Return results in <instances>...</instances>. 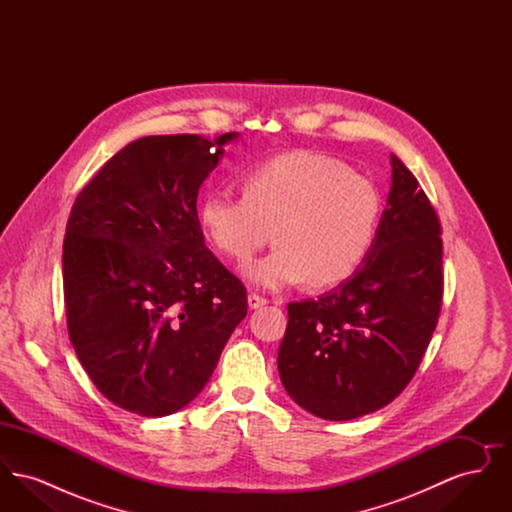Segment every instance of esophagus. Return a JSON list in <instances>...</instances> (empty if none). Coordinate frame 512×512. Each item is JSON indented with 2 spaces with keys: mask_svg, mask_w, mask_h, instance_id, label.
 <instances>
[{
  "mask_svg": "<svg viewBox=\"0 0 512 512\" xmlns=\"http://www.w3.org/2000/svg\"><path fill=\"white\" fill-rule=\"evenodd\" d=\"M247 303H249L251 309H259V307L267 305L268 299L267 297H263V295H259V293H249V295H247Z\"/></svg>",
  "mask_w": 512,
  "mask_h": 512,
  "instance_id": "1",
  "label": "esophagus"
}]
</instances>
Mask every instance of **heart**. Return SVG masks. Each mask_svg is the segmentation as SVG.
Segmentation results:
<instances>
[{"label":"heart","mask_w":512,"mask_h":512,"mask_svg":"<svg viewBox=\"0 0 512 512\" xmlns=\"http://www.w3.org/2000/svg\"><path fill=\"white\" fill-rule=\"evenodd\" d=\"M244 190H209L199 222L213 247L236 263L253 259L274 232V251L245 267L251 284L280 290L309 280L326 288L365 263L382 213L380 194L365 176L332 157L290 151L253 165Z\"/></svg>","instance_id":"1"}]
</instances>
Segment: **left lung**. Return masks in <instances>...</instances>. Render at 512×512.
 <instances>
[{
	"label": "left lung",
	"mask_w": 512,
	"mask_h": 512,
	"mask_svg": "<svg viewBox=\"0 0 512 512\" xmlns=\"http://www.w3.org/2000/svg\"><path fill=\"white\" fill-rule=\"evenodd\" d=\"M441 263L438 213L391 155L388 205L365 263L332 292L288 305L278 372L293 401L324 420H351L405 390L438 326Z\"/></svg>",
	"instance_id": "1"
}]
</instances>
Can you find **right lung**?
<instances>
[{"label":"right lung","mask_w":512,"mask_h":512,"mask_svg":"<svg viewBox=\"0 0 512 512\" xmlns=\"http://www.w3.org/2000/svg\"><path fill=\"white\" fill-rule=\"evenodd\" d=\"M236 136L140 138L74 199L63 242L69 338L94 386L124 411L186 407L247 315L245 286L205 247L195 207Z\"/></svg>","instance_id":"right-lung-1"}]
</instances>
